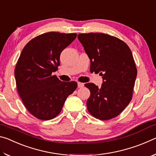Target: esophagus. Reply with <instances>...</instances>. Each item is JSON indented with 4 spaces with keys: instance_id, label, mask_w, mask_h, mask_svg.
I'll use <instances>...</instances> for the list:
<instances>
[{
    "instance_id": "34e87169",
    "label": "esophagus",
    "mask_w": 156,
    "mask_h": 156,
    "mask_svg": "<svg viewBox=\"0 0 156 156\" xmlns=\"http://www.w3.org/2000/svg\"><path fill=\"white\" fill-rule=\"evenodd\" d=\"M84 87V83H78V88H82V87Z\"/></svg>"
}]
</instances>
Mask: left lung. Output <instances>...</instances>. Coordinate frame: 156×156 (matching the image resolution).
<instances>
[{"label":"left lung","mask_w":156,"mask_h":156,"mask_svg":"<svg viewBox=\"0 0 156 156\" xmlns=\"http://www.w3.org/2000/svg\"><path fill=\"white\" fill-rule=\"evenodd\" d=\"M78 38L90 59V71L99 73L103 80L101 87L84 84L90 90L87 109L98 119H112L132 98L137 69L131 49L125 42L105 34H80Z\"/></svg>","instance_id":"left-lung-1"}]
</instances>
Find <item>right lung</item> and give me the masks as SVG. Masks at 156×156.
<instances>
[{
  "label": "right lung",
  "instance_id": "1",
  "mask_svg": "<svg viewBox=\"0 0 156 156\" xmlns=\"http://www.w3.org/2000/svg\"><path fill=\"white\" fill-rule=\"evenodd\" d=\"M76 34L48 32L26 44L16 65L14 75L19 96L29 112L43 120L59 114L77 83L62 82L51 73L60 65V56Z\"/></svg>",
  "mask_w": 156,
  "mask_h": 156
}]
</instances>
